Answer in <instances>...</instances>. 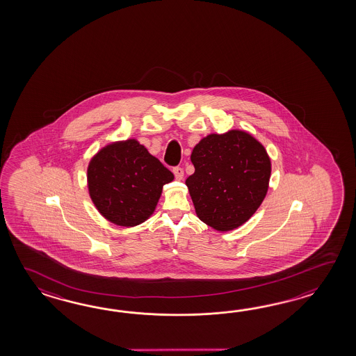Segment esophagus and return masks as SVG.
<instances>
[{"instance_id":"esophagus-1","label":"esophagus","mask_w":356,"mask_h":356,"mask_svg":"<svg viewBox=\"0 0 356 356\" xmlns=\"http://www.w3.org/2000/svg\"><path fill=\"white\" fill-rule=\"evenodd\" d=\"M173 173H175V178L178 181H181V179H183V177H184V172H183V169L181 167L173 168Z\"/></svg>"}]
</instances>
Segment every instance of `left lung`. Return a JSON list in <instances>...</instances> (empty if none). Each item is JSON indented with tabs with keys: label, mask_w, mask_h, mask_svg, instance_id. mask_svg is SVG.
I'll list each match as a JSON object with an SVG mask.
<instances>
[{
	"label": "left lung",
	"mask_w": 356,
	"mask_h": 356,
	"mask_svg": "<svg viewBox=\"0 0 356 356\" xmlns=\"http://www.w3.org/2000/svg\"><path fill=\"white\" fill-rule=\"evenodd\" d=\"M195 173L186 184L197 216L216 230L241 227L265 198L271 161L265 147L244 131L209 135L195 146Z\"/></svg>",
	"instance_id": "obj_1"
}]
</instances>
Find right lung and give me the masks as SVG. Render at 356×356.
<instances>
[{"label": "right lung", "instance_id": "1", "mask_svg": "<svg viewBox=\"0 0 356 356\" xmlns=\"http://www.w3.org/2000/svg\"><path fill=\"white\" fill-rule=\"evenodd\" d=\"M175 175L136 140L103 147L88 168L89 193L99 212L121 227H135L152 215L163 186Z\"/></svg>", "mask_w": 356, "mask_h": 356}]
</instances>
